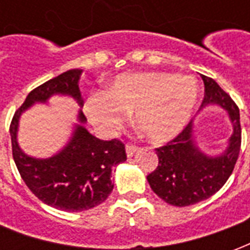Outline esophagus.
<instances>
[{
	"label": "esophagus",
	"instance_id": "1",
	"mask_svg": "<svg viewBox=\"0 0 250 250\" xmlns=\"http://www.w3.org/2000/svg\"><path fill=\"white\" fill-rule=\"evenodd\" d=\"M136 151H138V147H136L135 145H130V143H127V145H125V152H127V157H132Z\"/></svg>",
	"mask_w": 250,
	"mask_h": 250
}]
</instances>
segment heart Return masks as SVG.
<instances>
[{"instance_id": "heart-1", "label": "heart", "mask_w": 250, "mask_h": 250, "mask_svg": "<svg viewBox=\"0 0 250 250\" xmlns=\"http://www.w3.org/2000/svg\"><path fill=\"white\" fill-rule=\"evenodd\" d=\"M198 88L191 77L167 72L125 73L115 77L107 92L85 100L84 112L104 132L125 125L135 111V123L148 141L163 143L179 134L191 116Z\"/></svg>"}]
</instances>
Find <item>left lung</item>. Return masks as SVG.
Listing matches in <instances>:
<instances>
[{
  "instance_id": "obj_1",
  "label": "left lung",
  "mask_w": 250,
  "mask_h": 250,
  "mask_svg": "<svg viewBox=\"0 0 250 250\" xmlns=\"http://www.w3.org/2000/svg\"><path fill=\"white\" fill-rule=\"evenodd\" d=\"M201 77L205 85L202 105L218 104L225 108L233 123V134L225 152L218 157L199 151L191 123L173 141L155 148L159 161L157 168L147 175V181L159 198L179 208L201 202L217 193L233 173L241 148L240 109L211 77Z\"/></svg>"
}]
</instances>
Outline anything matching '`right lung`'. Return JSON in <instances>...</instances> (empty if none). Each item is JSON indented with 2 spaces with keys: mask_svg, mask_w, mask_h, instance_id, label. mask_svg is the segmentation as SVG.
<instances>
[{
  "mask_svg": "<svg viewBox=\"0 0 250 250\" xmlns=\"http://www.w3.org/2000/svg\"><path fill=\"white\" fill-rule=\"evenodd\" d=\"M80 75L82 69H71L30 91L10 123L12 152L21 178L40 201L64 211H83L104 202L114 188L112 167L127 159L123 142L100 141L82 125L75 127L71 141L62 151L48 159L32 158L20 148V116L32 104L45 103L52 95L60 93L69 95L83 105ZM77 118L80 123L87 120L82 111Z\"/></svg>",
  "mask_w": 250,
  "mask_h": 250,
  "instance_id": "1",
  "label": "right lung"
}]
</instances>
